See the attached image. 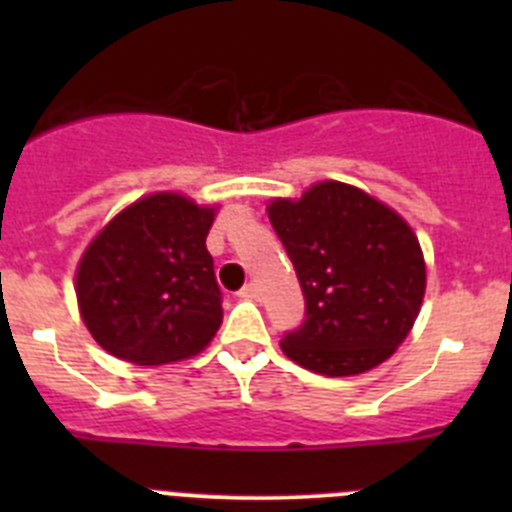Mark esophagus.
<instances>
[{
    "label": "esophagus",
    "mask_w": 512,
    "mask_h": 512,
    "mask_svg": "<svg viewBox=\"0 0 512 512\" xmlns=\"http://www.w3.org/2000/svg\"><path fill=\"white\" fill-rule=\"evenodd\" d=\"M238 295L243 297V300H259L261 297V292H259V287H256V284H246V287L241 289V292H238Z\"/></svg>",
    "instance_id": "1"
}]
</instances>
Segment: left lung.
<instances>
[{
  "instance_id": "1",
  "label": "left lung",
  "mask_w": 512,
  "mask_h": 512,
  "mask_svg": "<svg viewBox=\"0 0 512 512\" xmlns=\"http://www.w3.org/2000/svg\"><path fill=\"white\" fill-rule=\"evenodd\" d=\"M269 220L305 295V320L279 343L284 354L325 377L390 359L425 292L423 251L410 225L341 182L315 184L297 202L274 200Z\"/></svg>"
}]
</instances>
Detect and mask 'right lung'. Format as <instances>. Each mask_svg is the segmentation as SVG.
Here are the masks:
<instances>
[{
    "label": "right lung",
    "instance_id": "right-lung-1",
    "mask_svg": "<svg viewBox=\"0 0 512 512\" xmlns=\"http://www.w3.org/2000/svg\"><path fill=\"white\" fill-rule=\"evenodd\" d=\"M212 207L151 194L89 243L76 269L81 318L112 356L140 366L200 354L223 323V292L207 251Z\"/></svg>",
    "mask_w": 512,
    "mask_h": 512
}]
</instances>
